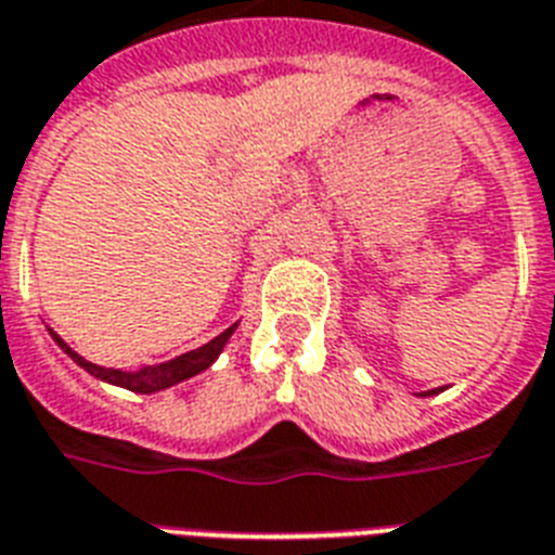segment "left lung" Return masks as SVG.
<instances>
[{
	"label": "left lung",
	"instance_id": "1",
	"mask_svg": "<svg viewBox=\"0 0 555 555\" xmlns=\"http://www.w3.org/2000/svg\"><path fill=\"white\" fill-rule=\"evenodd\" d=\"M441 389L444 387H438V389H427V392H421L418 398H429V396H438V392H441Z\"/></svg>",
	"mask_w": 555,
	"mask_h": 555
}]
</instances>
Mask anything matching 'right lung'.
I'll return each instance as SVG.
<instances>
[{"mask_svg":"<svg viewBox=\"0 0 555 555\" xmlns=\"http://www.w3.org/2000/svg\"><path fill=\"white\" fill-rule=\"evenodd\" d=\"M234 330H237V323H232L229 330L220 332L217 338H211L208 344H203V347L192 349V352L177 354V358H171V361L149 363V366H140V370H128V372L111 370V366H96V363L86 361L79 352H74V349H70L53 330H48V335H51L53 344H56L62 352L68 354L70 361L77 363V366H82L88 375H94L96 380H105V384H111V387L131 389V392H140V396H152V392L175 387V384H183V380L206 372L208 366L220 358V352L225 349V344H229V338L234 335Z\"/></svg>","mask_w":555,"mask_h":555,"instance_id":"add662e5","label":"right lung"}]
</instances>
